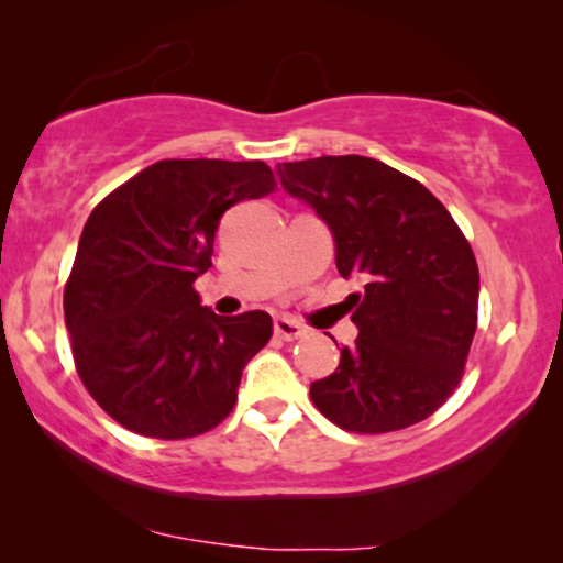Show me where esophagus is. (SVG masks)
Listing matches in <instances>:
<instances>
[{
  "mask_svg": "<svg viewBox=\"0 0 563 563\" xmlns=\"http://www.w3.org/2000/svg\"><path fill=\"white\" fill-rule=\"evenodd\" d=\"M274 333L284 338V341H297V338L307 335V330L291 318H276L274 320Z\"/></svg>",
  "mask_w": 563,
  "mask_h": 563,
  "instance_id": "34e87169",
  "label": "esophagus"
}]
</instances>
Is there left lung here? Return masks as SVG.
Segmentation results:
<instances>
[{"instance_id":"obj_1","label":"left lung","mask_w":563,"mask_h":563,"mask_svg":"<svg viewBox=\"0 0 563 563\" xmlns=\"http://www.w3.org/2000/svg\"><path fill=\"white\" fill-rule=\"evenodd\" d=\"M335 238L358 338L312 382V405L349 433L379 435L426 420L459 387L476 333L479 266L451 212L412 176L376 158L320 156L276 166Z\"/></svg>"}]
</instances>
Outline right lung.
Returning a JSON list of instances; mask_svg holds the SVG:
<instances>
[{
    "label": "right lung",
    "mask_w": 563,
    "mask_h": 563,
    "mask_svg": "<svg viewBox=\"0 0 563 563\" xmlns=\"http://www.w3.org/2000/svg\"><path fill=\"white\" fill-rule=\"evenodd\" d=\"M276 189L264 161L166 158L110 191L84 225L64 289L79 379L137 435L181 441L233 412L268 312L222 318L199 305L222 212Z\"/></svg>",
    "instance_id": "add662e5"
}]
</instances>
